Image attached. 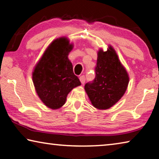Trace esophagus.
Masks as SVG:
<instances>
[{
  "label": "esophagus",
  "instance_id": "1",
  "mask_svg": "<svg viewBox=\"0 0 159 159\" xmlns=\"http://www.w3.org/2000/svg\"><path fill=\"white\" fill-rule=\"evenodd\" d=\"M79 79L80 80V82H81L82 84H84L85 82V76H84V75H82V76H80Z\"/></svg>",
  "mask_w": 159,
  "mask_h": 159
}]
</instances>
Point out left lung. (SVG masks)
<instances>
[{"label": "left lung", "instance_id": "1", "mask_svg": "<svg viewBox=\"0 0 159 159\" xmlns=\"http://www.w3.org/2000/svg\"><path fill=\"white\" fill-rule=\"evenodd\" d=\"M95 73V79L86 83L85 90L95 108L107 109L122 98L129 82L127 71L111 46L106 52H98Z\"/></svg>", "mask_w": 159, "mask_h": 159}]
</instances>
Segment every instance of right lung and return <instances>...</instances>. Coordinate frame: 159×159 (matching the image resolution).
Returning <instances> with one entry per match:
<instances>
[{
  "mask_svg": "<svg viewBox=\"0 0 159 159\" xmlns=\"http://www.w3.org/2000/svg\"><path fill=\"white\" fill-rule=\"evenodd\" d=\"M73 48L66 38L51 43L33 72V82L40 99L48 107L57 109L63 106L66 96L80 80L74 74L68 55Z\"/></svg>",
  "mask_w": 159,
  "mask_h": 159,
  "instance_id": "add662e5",
  "label": "right lung"
}]
</instances>
